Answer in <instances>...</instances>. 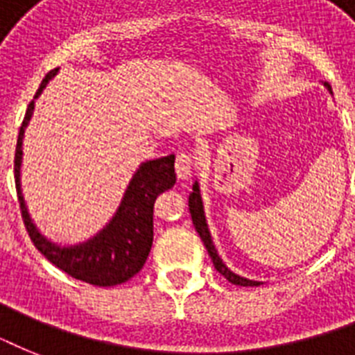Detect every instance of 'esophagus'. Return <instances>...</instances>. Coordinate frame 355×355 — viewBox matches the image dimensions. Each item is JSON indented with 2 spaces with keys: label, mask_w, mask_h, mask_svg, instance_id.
<instances>
[{
  "label": "esophagus",
  "mask_w": 355,
  "mask_h": 355,
  "mask_svg": "<svg viewBox=\"0 0 355 355\" xmlns=\"http://www.w3.org/2000/svg\"><path fill=\"white\" fill-rule=\"evenodd\" d=\"M193 166V156L188 155V153H178L177 160H175V171H177V177L180 178V180H186V178L191 177Z\"/></svg>",
  "instance_id": "esophagus-1"
}]
</instances>
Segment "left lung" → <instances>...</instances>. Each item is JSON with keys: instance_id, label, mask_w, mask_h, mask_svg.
<instances>
[{"instance_id": "8db88e82", "label": "left lung", "mask_w": 355, "mask_h": 355, "mask_svg": "<svg viewBox=\"0 0 355 355\" xmlns=\"http://www.w3.org/2000/svg\"><path fill=\"white\" fill-rule=\"evenodd\" d=\"M324 86L330 90L331 94V86L328 83H324ZM189 214H191V219H193V225H195V230L199 232L200 239L205 243L206 250L210 254L211 261L216 265V269L221 272L228 282H232L236 286H243V287H256L259 286L261 282L258 280H248L245 276H239L236 275L234 270H230L225 265V261L221 259V256L217 254V248L211 241V234H210V228H208V223H206V216H205V206H202V197H200V188H199V182L195 180L193 182V189H191V193H189Z\"/></svg>"}]
</instances>
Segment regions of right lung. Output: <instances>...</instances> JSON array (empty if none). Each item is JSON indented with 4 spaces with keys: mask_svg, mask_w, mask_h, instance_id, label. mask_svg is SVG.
<instances>
[{
    "mask_svg": "<svg viewBox=\"0 0 355 355\" xmlns=\"http://www.w3.org/2000/svg\"><path fill=\"white\" fill-rule=\"evenodd\" d=\"M58 69H53L42 80L35 99L40 96L47 83L57 75ZM35 99L31 101L25 112L24 123L19 127L16 155H14V180L18 191L19 208L24 217L25 228L29 232L31 241L35 247L51 261L55 267L64 270L66 275L77 280L99 287L118 286L132 278L141 267L150 252L153 245V208L156 197L173 188L177 182L175 175V155L162 156L156 160L141 162L136 173L130 178L118 210L105 227L86 241L75 245H60L47 239L38 230L29 216L21 193L19 171H21V158H24V134L29 125L35 110Z\"/></svg>",
    "mask_w": 355,
    "mask_h": 355,
    "instance_id": "right-lung-1",
    "label": "right lung"
}]
</instances>
